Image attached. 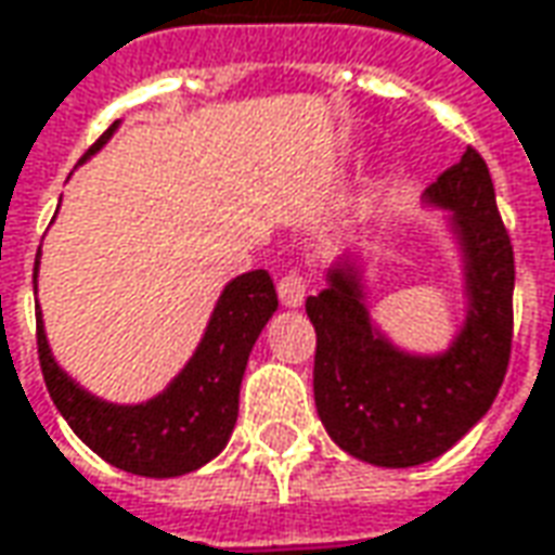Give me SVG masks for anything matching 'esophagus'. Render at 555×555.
Returning a JSON list of instances; mask_svg holds the SVG:
<instances>
[{
    "label": "esophagus",
    "instance_id": "obj_1",
    "mask_svg": "<svg viewBox=\"0 0 555 555\" xmlns=\"http://www.w3.org/2000/svg\"><path fill=\"white\" fill-rule=\"evenodd\" d=\"M305 293H308V274H305L299 266H293V269L281 274V281H278V296H281V301H284L286 308H299L301 301H305Z\"/></svg>",
    "mask_w": 555,
    "mask_h": 555
}]
</instances>
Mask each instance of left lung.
Returning a JSON list of instances; mask_svg holds the SVG:
<instances>
[{
    "label": "left lung",
    "mask_w": 555,
    "mask_h": 555,
    "mask_svg": "<svg viewBox=\"0 0 555 555\" xmlns=\"http://www.w3.org/2000/svg\"><path fill=\"white\" fill-rule=\"evenodd\" d=\"M426 196L450 208L465 250L472 311L450 353L408 357L369 323L350 266L305 301L317 332L314 401L332 441L350 456L408 468L447 453L502 389L514 341V244L475 147L438 175Z\"/></svg>",
    "instance_id": "1"
}]
</instances>
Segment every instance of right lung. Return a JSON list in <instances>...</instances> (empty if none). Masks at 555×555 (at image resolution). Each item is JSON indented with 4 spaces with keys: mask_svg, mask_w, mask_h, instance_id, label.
<instances>
[{
    "mask_svg": "<svg viewBox=\"0 0 555 555\" xmlns=\"http://www.w3.org/2000/svg\"><path fill=\"white\" fill-rule=\"evenodd\" d=\"M114 126L117 124L102 132L83 159L105 144ZM274 311L278 293L269 271L256 269L235 278L214 308L196 357L186 362L163 396L147 404L124 408L83 392L53 362L41 314H36L38 362L56 411L93 453L129 475L178 477L202 468L227 447L238 420V389L247 357Z\"/></svg>",
    "mask_w": 555,
    "mask_h": 555,
    "instance_id": "right-lung-1",
    "label": "right lung"
}]
</instances>
